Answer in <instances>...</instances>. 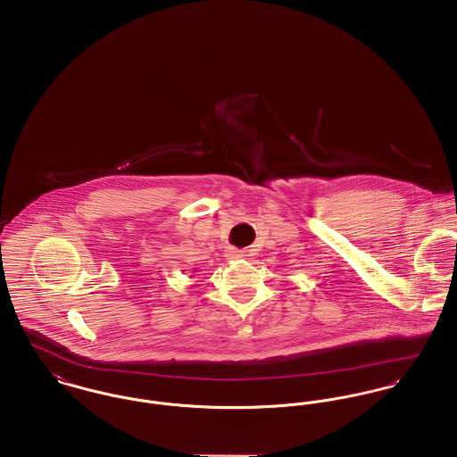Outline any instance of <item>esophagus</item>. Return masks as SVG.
<instances>
[{
    "instance_id": "obj_1",
    "label": "esophagus",
    "mask_w": 457,
    "mask_h": 457,
    "mask_svg": "<svg viewBox=\"0 0 457 457\" xmlns=\"http://www.w3.org/2000/svg\"><path fill=\"white\" fill-rule=\"evenodd\" d=\"M228 255H229L231 259H238V257H244V253H242L240 249H235V247H231V249L228 251Z\"/></svg>"
}]
</instances>
